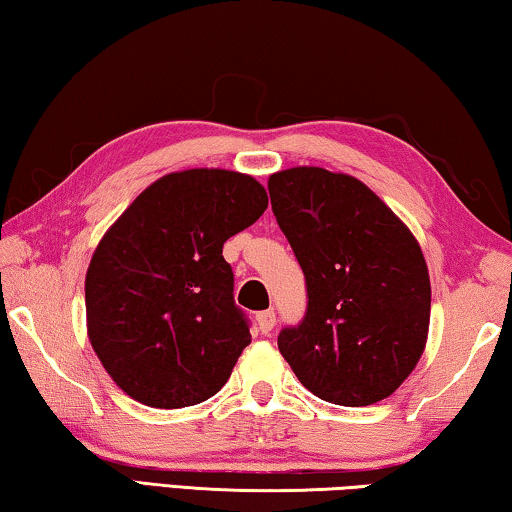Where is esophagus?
Segmentation results:
<instances>
[{"mask_svg":"<svg viewBox=\"0 0 512 512\" xmlns=\"http://www.w3.org/2000/svg\"><path fill=\"white\" fill-rule=\"evenodd\" d=\"M256 322H258V329H261L263 334H270L272 329H274V325H277V313H274L272 309L261 311L256 316Z\"/></svg>","mask_w":512,"mask_h":512,"instance_id":"1","label":"esophagus"}]
</instances>
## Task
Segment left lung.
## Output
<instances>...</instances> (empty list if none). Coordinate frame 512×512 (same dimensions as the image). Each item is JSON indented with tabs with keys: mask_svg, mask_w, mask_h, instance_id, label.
<instances>
[{
	"mask_svg": "<svg viewBox=\"0 0 512 512\" xmlns=\"http://www.w3.org/2000/svg\"><path fill=\"white\" fill-rule=\"evenodd\" d=\"M272 212L306 279V313L279 352L334 405L389 398L426 350L430 277L412 231L348 174L293 167L267 180Z\"/></svg>",
	"mask_w": 512,
	"mask_h": 512,
	"instance_id": "8db88e82",
	"label": "left lung"
}]
</instances>
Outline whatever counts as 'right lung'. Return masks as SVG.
Wrapping results in <instances>:
<instances>
[{
	"instance_id": "add662e5",
	"label": "right lung",
	"mask_w": 512,
	"mask_h": 512,
	"mask_svg": "<svg viewBox=\"0 0 512 512\" xmlns=\"http://www.w3.org/2000/svg\"><path fill=\"white\" fill-rule=\"evenodd\" d=\"M267 208L256 178L187 169L148 185L86 270V329L109 377L141 405L178 410L224 387L251 343L222 249Z\"/></svg>"
}]
</instances>
